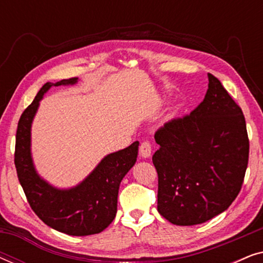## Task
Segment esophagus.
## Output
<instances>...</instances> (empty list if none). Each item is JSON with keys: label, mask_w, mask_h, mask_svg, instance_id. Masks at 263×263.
<instances>
[{"label": "esophagus", "mask_w": 263, "mask_h": 263, "mask_svg": "<svg viewBox=\"0 0 263 263\" xmlns=\"http://www.w3.org/2000/svg\"><path fill=\"white\" fill-rule=\"evenodd\" d=\"M140 156L142 158H149L151 154H152V145H151L149 141H143L141 145H140Z\"/></svg>", "instance_id": "1"}]
</instances>
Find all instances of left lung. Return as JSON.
<instances>
[{
    "instance_id": "obj_1",
    "label": "left lung",
    "mask_w": 263,
    "mask_h": 263,
    "mask_svg": "<svg viewBox=\"0 0 263 263\" xmlns=\"http://www.w3.org/2000/svg\"><path fill=\"white\" fill-rule=\"evenodd\" d=\"M202 102L154 134L159 149L158 212L175 225L202 224L228 210L240 192L249 159L242 109L214 75Z\"/></svg>"
}]
</instances>
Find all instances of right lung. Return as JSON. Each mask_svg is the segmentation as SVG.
<instances>
[{
    "label": "right lung",
    "instance_id": "add662e5",
    "mask_svg": "<svg viewBox=\"0 0 263 263\" xmlns=\"http://www.w3.org/2000/svg\"><path fill=\"white\" fill-rule=\"evenodd\" d=\"M78 78L56 84L46 82L31 105L21 115L16 129L15 163L17 178L28 203L42 221L70 236H89L102 232L116 217L121 181L134 166L139 141L127 148L107 154L80 184L70 189H57L35 171L31 156V125L39 102L52 86L74 85Z\"/></svg>",
    "mask_w": 263,
    "mask_h": 263
}]
</instances>
